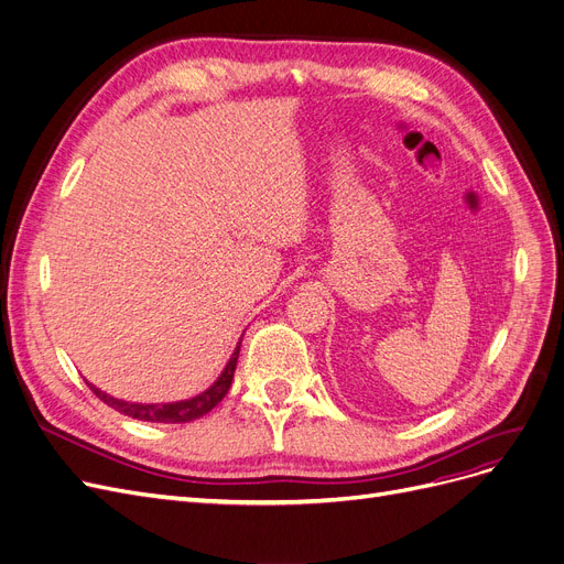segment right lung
Here are the masks:
<instances>
[{
	"instance_id": "add662e5",
	"label": "right lung",
	"mask_w": 564,
	"mask_h": 564,
	"mask_svg": "<svg viewBox=\"0 0 564 564\" xmlns=\"http://www.w3.org/2000/svg\"><path fill=\"white\" fill-rule=\"evenodd\" d=\"M239 346H241V340L237 343V350L232 352L230 361L226 364V369H224L221 376H218V380L209 389H205L203 394L186 399V401H177V403H129V401H119V399H112V397L104 394L101 389H96L89 382L87 384L106 405L115 408L121 414H129V417H133V420L159 422V424H186V422L203 417V414H207L212 408H216L218 403L224 401V397L228 394V389L232 384L235 369H237Z\"/></svg>"
}]
</instances>
